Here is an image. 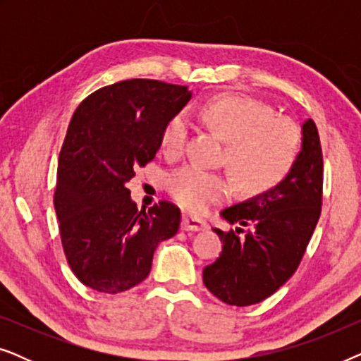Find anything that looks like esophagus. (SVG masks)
Instances as JSON below:
<instances>
[{
	"mask_svg": "<svg viewBox=\"0 0 361 361\" xmlns=\"http://www.w3.org/2000/svg\"><path fill=\"white\" fill-rule=\"evenodd\" d=\"M209 228L204 220L195 219V216L190 215H184L182 216V230L185 231H204Z\"/></svg>",
	"mask_w": 361,
	"mask_h": 361,
	"instance_id": "obj_1",
	"label": "esophagus"
}]
</instances>
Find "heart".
<instances>
[{
	"label": "heart",
	"mask_w": 361,
	"mask_h": 361,
	"mask_svg": "<svg viewBox=\"0 0 361 361\" xmlns=\"http://www.w3.org/2000/svg\"><path fill=\"white\" fill-rule=\"evenodd\" d=\"M200 118L226 142L224 162L241 192L263 194L279 185L293 171L300 152V131L288 118L263 102L248 97H219L205 103ZM189 136V118L176 113L166 123L161 147L167 156L184 149ZM228 184L221 174L195 166L180 167L167 177V192L177 204L202 212L226 194Z\"/></svg>",
	"instance_id": "heart-1"
}]
</instances>
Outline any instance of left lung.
<instances>
[{
    "label": "left lung",
    "instance_id": "obj_1",
    "mask_svg": "<svg viewBox=\"0 0 361 361\" xmlns=\"http://www.w3.org/2000/svg\"><path fill=\"white\" fill-rule=\"evenodd\" d=\"M324 159L317 126L302 125V151L274 189L221 212V253L204 268V284L221 302L245 307L274 294L295 273L320 216ZM244 236L240 237L239 233Z\"/></svg>",
    "mask_w": 361,
    "mask_h": 361
}]
</instances>
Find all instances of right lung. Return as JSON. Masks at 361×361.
<instances>
[{
  "label": "right lung",
  "instance_id": "1",
  "mask_svg": "<svg viewBox=\"0 0 361 361\" xmlns=\"http://www.w3.org/2000/svg\"><path fill=\"white\" fill-rule=\"evenodd\" d=\"M187 87L131 78L98 88L73 113L59 154L54 207L67 263L82 284L118 294L147 278L156 246L177 233L180 210H137L130 182L161 147Z\"/></svg>",
  "mask_w": 361,
  "mask_h": 361
}]
</instances>
